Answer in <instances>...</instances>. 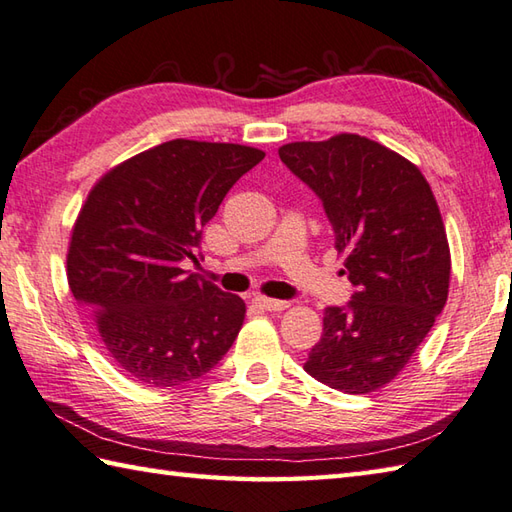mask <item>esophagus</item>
Listing matches in <instances>:
<instances>
[{
	"label": "esophagus",
	"mask_w": 512,
	"mask_h": 512,
	"mask_svg": "<svg viewBox=\"0 0 512 512\" xmlns=\"http://www.w3.org/2000/svg\"><path fill=\"white\" fill-rule=\"evenodd\" d=\"M253 304L259 306V308H264V310H270V313L288 308V302H284V299H270V297H264V295H255Z\"/></svg>",
	"instance_id": "esophagus-1"
}]
</instances>
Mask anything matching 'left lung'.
Masks as SVG:
<instances>
[{
	"mask_svg": "<svg viewBox=\"0 0 512 512\" xmlns=\"http://www.w3.org/2000/svg\"><path fill=\"white\" fill-rule=\"evenodd\" d=\"M279 157L322 199L355 293L324 310L304 370L366 395L402 373L448 299L450 250L433 190L415 164L373 139L342 133L293 142Z\"/></svg>",
	"mask_w": 512,
	"mask_h": 512,
	"instance_id": "8db88e82",
	"label": "left lung"
}]
</instances>
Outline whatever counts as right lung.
I'll return each instance as SVG.
<instances>
[{
	"instance_id": "1",
	"label": "right lung",
	"mask_w": 512,
	"mask_h": 512,
	"mask_svg": "<svg viewBox=\"0 0 512 512\" xmlns=\"http://www.w3.org/2000/svg\"><path fill=\"white\" fill-rule=\"evenodd\" d=\"M264 150L173 139L99 179L70 237L66 273L115 364L139 384L182 386L233 346L246 304L182 268L202 228Z\"/></svg>"
}]
</instances>
